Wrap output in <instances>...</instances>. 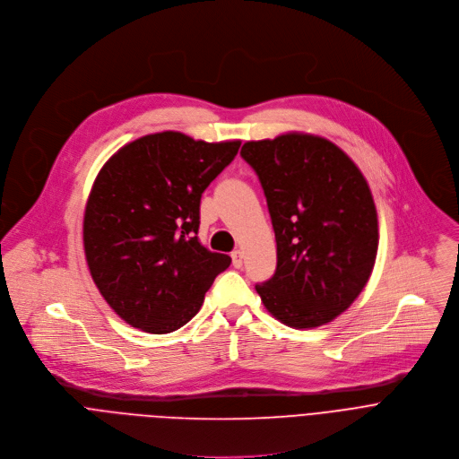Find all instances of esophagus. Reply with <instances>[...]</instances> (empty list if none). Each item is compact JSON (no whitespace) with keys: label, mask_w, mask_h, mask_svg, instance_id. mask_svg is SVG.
I'll return each instance as SVG.
<instances>
[{"label":"esophagus","mask_w":459,"mask_h":459,"mask_svg":"<svg viewBox=\"0 0 459 459\" xmlns=\"http://www.w3.org/2000/svg\"><path fill=\"white\" fill-rule=\"evenodd\" d=\"M242 258H244V253L240 249H235L231 253V260H233V265L235 267H242Z\"/></svg>","instance_id":"esophagus-1"}]
</instances>
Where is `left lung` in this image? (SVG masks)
<instances>
[{"label":"left lung","instance_id":"8db88e82","mask_svg":"<svg viewBox=\"0 0 459 459\" xmlns=\"http://www.w3.org/2000/svg\"><path fill=\"white\" fill-rule=\"evenodd\" d=\"M240 155L258 175L277 240V269L255 286L265 309L295 329L334 320L368 284L378 253L368 180L311 134L247 141Z\"/></svg>","mask_w":459,"mask_h":459}]
</instances>
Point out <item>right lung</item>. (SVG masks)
Wrapping results in <instances>:
<instances>
[{
	"label": "right lung",
	"instance_id": "obj_1",
	"mask_svg": "<svg viewBox=\"0 0 459 459\" xmlns=\"http://www.w3.org/2000/svg\"><path fill=\"white\" fill-rule=\"evenodd\" d=\"M240 141L150 134L116 152L91 186L82 244L91 279L132 327L153 334L188 324L231 258L199 242L201 197Z\"/></svg>",
	"mask_w": 459,
	"mask_h": 459
}]
</instances>
